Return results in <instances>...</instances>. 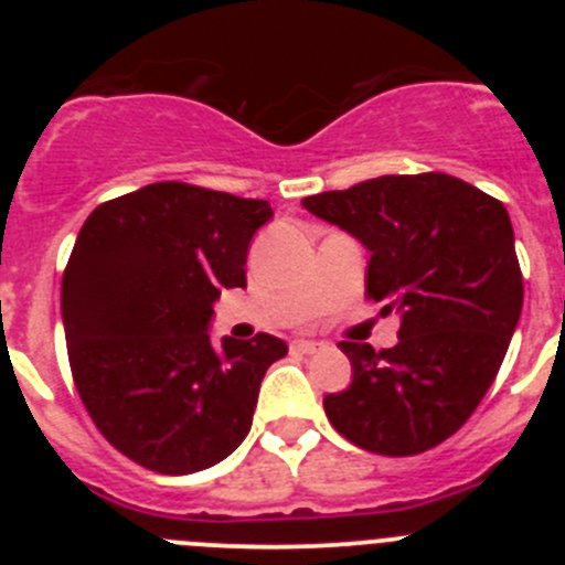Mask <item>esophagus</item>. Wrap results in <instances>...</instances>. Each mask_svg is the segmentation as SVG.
<instances>
[{"label": "esophagus", "instance_id": "34e87169", "mask_svg": "<svg viewBox=\"0 0 565 565\" xmlns=\"http://www.w3.org/2000/svg\"><path fill=\"white\" fill-rule=\"evenodd\" d=\"M319 350H324L322 341H306V339L292 341V352H300V355H315Z\"/></svg>", "mask_w": 565, "mask_h": 565}]
</instances>
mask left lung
Instances as JSON below:
<instances>
[{"instance_id": "8db88e82", "label": "left lung", "mask_w": 565, "mask_h": 565, "mask_svg": "<svg viewBox=\"0 0 565 565\" xmlns=\"http://www.w3.org/2000/svg\"><path fill=\"white\" fill-rule=\"evenodd\" d=\"M303 207L369 248L366 298L402 317L398 344L341 341L352 383L324 396L339 435L383 457L440 446L498 377L522 315L509 210L443 172L385 174Z\"/></svg>"}]
</instances>
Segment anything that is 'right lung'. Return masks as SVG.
Wrapping results in <instances>:
<instances>
[{"label": "right lung", "instance_id": "1", "mask_svg": "<svg viewBox=\"0 0 565 565\" xmlns=\"http://www.w3.org/2000/svg\"><path fill=\"white\" fill-rule=\"evenodd\" d=\"M270 202L152 182L98 204L62 276L73 383L100 435L147 470L185 476L250 429L276 335L210 341L221 289L246 287L248 243Z\"/></svg>", "mask_w": 565, "mask_h": 565}]
</instances>
